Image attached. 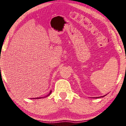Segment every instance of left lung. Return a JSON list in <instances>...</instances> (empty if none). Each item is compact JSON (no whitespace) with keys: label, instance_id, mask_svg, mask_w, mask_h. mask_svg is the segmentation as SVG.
I'll list each match as a JSON object with an SVG mask.
<instances>
[{"label":"left lung","instance_id":"1","mask_svg":"<svg viewBox=\"0 0 126 126\" xmlns=\"http://www.w3.org/2000/svg\"><path fill=\"white\" fill-rule=\"evenodd\" d=\"M105 96V95H104ZM103 97H104V96H103ZM97 98H98V97H97Z\"/></svg>","mask_w":126,"mask_h":126}]
</instances>
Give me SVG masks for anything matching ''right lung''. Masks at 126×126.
<instances>
[{
  "mask_svg": "<svg viewBox=\"0 0 126 126\" xmlns=\"http://www.w3.org/2000/svg\"><path fill=\"white\" fill-rule=\"evenodd\" d=\"M51 92H50V93H49V94H48V95H47V96L49 95V94H51ZM39 98H41V97H38V98H35V99H39Z\"/></svg>",
  "mask_w": 126,
  "mask_h": 126,
  "instance_id": "add662e5",
  "label": "right lung"
}]
</instances>
